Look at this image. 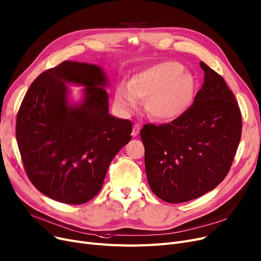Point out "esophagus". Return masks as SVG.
<instances>
[{
  "label": "esophagus",
  "instance_id": "esophagus-1",
  "mask_svg": "<svg viewBox=\"0 0 261 261\" xmlns=\"http://www.w3.org/2000/svg\"><path fill=\"white\" fill-rule=\"evenodd\" d=\"M139 130H140V125H139V124H135L134 127H133V130H132V136H133V137H136V136H138Z\"/></svg>",
  "mask_w": 261,
  "mask_h": 261
}]
</instances>
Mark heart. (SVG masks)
<instances>
[{
	"instance_id": "heart-1",
	"label": "heart",
	"mask_w": 261,
	"mask_h": 261,
	"mask_svg": "<svg viewBox=\"0 0 261 261\" xmlns=\"http://www.w3.org/2000/svg\"><path fill=\"white\" fill-rule=\"evenodd\" d=\"M196 90L193 74L178 61L167 60L148 67L129 80L127 86L115 91V104L124 113L145 101L148 114L158 120H174L192 105Z\"/></svg>"
}]
</instances>
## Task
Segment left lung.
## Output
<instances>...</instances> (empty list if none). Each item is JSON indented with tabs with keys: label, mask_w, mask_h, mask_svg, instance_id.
Here are the masks:
<instances>
[{
	"label": "left lung",
	"mask_w": 261,
	"mask_h": 261,
	"mask_svg": "<svg viewBox=\"0 0 261 261\" xmlns=\"http://www.w3.org/2000/svg\"><path fill=\"white\" fill-rule=\"evenodd\" d=\"M204 84L192 105L170 123L140 130L150 188L161 200L182 203L225 178L241 138L242 118L224 79L201 61Z\"/></svg>",
	"instance_id": "obj_1"
}]
</instances>
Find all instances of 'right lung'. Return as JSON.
I'll return each mask as SVG.
<instances>
[{
    "instance_id": "1",
    "label": "right lung",
    "mask_w": 261,
    "mask_h": 261,
    "mask_svg": "<svg viewBox=\"0 0 261 261\" xmlns=\"http://www.w3.org/2000/svg\"><path fill=\"white\" fill-rule=\"evenodd\" d=\"M66 83L85 86L79 106ZM108 85L95 65L66 60L31 85L17 116L22 163L35 187L55 201L80 205L100 192L111 160L132 139L133 124L108 113Z\"/></svg>"
}]
</instances>
